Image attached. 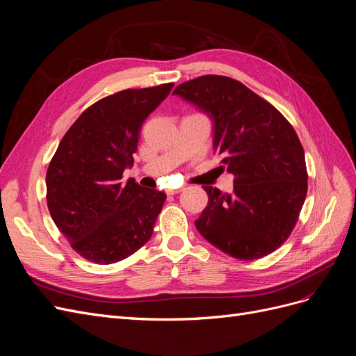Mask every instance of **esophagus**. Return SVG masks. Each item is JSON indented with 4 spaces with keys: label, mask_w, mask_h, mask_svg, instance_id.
I'll return each mask as SVG.
<instances>
[{
    "label": "esophagus",
    "mask_w": 356,
    "mask_h": 356,
    "mask_svg": "<svg viewBox=\"0 0 356 356\" xmlns=\"http://www.w3.org/2000/svg\"><path fill=\"white\" fill-rule=\"evenodd\" d=\"M179 191H182V188H169L166 193L168 195H178Z\"/></svg>",
    "instance_id": "34e87169"
}]
</instances>
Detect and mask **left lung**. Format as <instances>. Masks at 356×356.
I'll return each mask as SVG.
<instances>
[{"label": "left lung", "mask_w": 356, "mask_h": 356, "mask_svg": "<svg viewBox=\"0 0 356 356\" xmlns=\"http://www.w3.org/2000/svg\"><path fill=\"white\" fill-rule=\"evenodd\" d=\"M174 95L211 118L213 152L234 175L230 195L203 186L208 207L196 229L239 260L273 252L293 232L307 193L305 152L293 126L241 81L222 75L186 81Z\"/></svg>", "instance_id": "obj_1"}]
</instances>
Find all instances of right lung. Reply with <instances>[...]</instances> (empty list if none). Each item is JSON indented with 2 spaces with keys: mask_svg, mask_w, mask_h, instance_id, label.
Segmentation results:
<instances>
[{
  "mask_svg": "<svg viewBox=\"0 0 356 356\" xmlns=\"http://www.w3.org/2000/svg\"><path fill=\"white\" fill-rule=\"evenodd\" d=\"M174 84L127 89L89 106L53 156L47 175V207L75 252L98 264L124 260L144 246L166 200L163 191L135 179L134 166L145 118L166 99Z\"/></svg>",
  "mask_w": 356,
  "mask_h": 356,
  "instance_id": "obj_1",
  "label": "right lung"
}]
</instances>
